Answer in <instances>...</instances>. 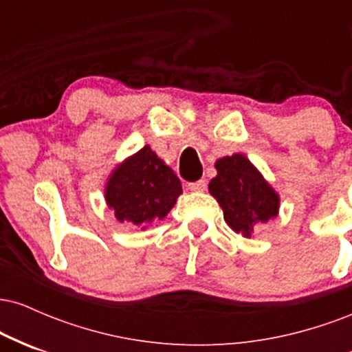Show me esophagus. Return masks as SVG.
Masks as SVG:
<instances>
[{"mask_svg":"<svg viewBox=\"0 0 352 352\" xmlns=\"http://www.w3.org/2000/svg\"><path fill=\"white\" fill-rule=\"evenodd\" d=\"M205 188H207V182L205 180L192 182V184H188V190H192V192H204Z\"/></svg>","mask_w":352,"mask_h":352,"instance_id":"esophagus-1","label":"esophagus"}]
</instances>
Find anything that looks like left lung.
<instances>
[{"instance_id":"8db88e82","label":"left lung","mask_w":352,"mask_h":352,"mask_svg":"<svg viewBox=\"0 0 352 352\" xmlns=\"http://www.w3.org/2000/svg\"><path fill=\"white\" fill-rule=\"evenodd\" d=\"M215 168L208 192L223 210L225 221L233 232L252 238L258 225L278 217L280 193L248 157L240 152L225 155L217 160Z\"/></svg>"}]
</instances>
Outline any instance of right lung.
<instances>
[{
  "label": "right lung",
  "mask_w": 352,
  "mask_h": 352,
  "mask_svg": "<svg viewBox=\"0 0 352 352\" xmlns=\"http://www.w3.org/2000/svg\"><path fill=\"white\" fill-rule=\"evenodd\" d=\"M180 195L179 177L151 145L117 164L104 184V199L116 220L140 230L164 220Z\"/></svg>",
  "instance_id": "1"
}]
</instances>
